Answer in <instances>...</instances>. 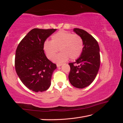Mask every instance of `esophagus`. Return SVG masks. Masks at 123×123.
<instances>
[{
  "instance_id": "34e87169",
  "label": "esophagus",
  "mask_w": 123,
  "mask_h": 123,
  "mask_svg": "<svg viewBox=\"0 0 123 123\" xmlns=\"http://www.w3.org/2000/svg\"><path fill=\"white\" fill-rule=\"evenodd\" d=\"M56 66H57V67H61L62 66V64L61 63H57L56 64Z\"/></svg>"
}]
</instances>
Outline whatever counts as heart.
I'll return each instance as SVG.
<instances>
[{
	"mask_svg": "<svg viewBox=\"0 0 123 123\" xmlns=\"http://www.w3.org/2000/svg\"><path fill=\"white\" fill-rule=\"evenodd\" d=\"M84 48L82 39L76 34L60 30L51 36V41H45L43 49L47 57L51 60L60 49L61 53L54 58V61L62 63L69 59L75 60L81 54Z\"/></svg>",
	"mask_w": 123,
	"mask_h": 123,
	"instance_id": "heart-1",
	"label": "heart"
}]
</instances>
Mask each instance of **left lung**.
<instances>
[{
	"mask_svg": "<svg viewBox=\"0 0 123 123\" xmlns=\"http://www.w3.org/2000/svg\"><path fill=\"white\" fill-rule=\"evenodd\" d=\"M74 32L82 39L84 48L80 56L75 62L69 63L68 78L70 84L78 88L90 85L98 73L100 62L98 43L94 37L82 29L74 28Z\"/></svg>",
	"mask_w": 123,
	"mask_h": 123,
	"instance_id": "obj_1",
	"label": "left lung"
}]
</instances>
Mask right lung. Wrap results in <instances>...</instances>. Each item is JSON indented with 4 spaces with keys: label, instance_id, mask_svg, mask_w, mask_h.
Returning <instances> with one entry per match:
<instances>
[{
    "label": "right lung",
    "instance_id": "1",
    "mask_svg": "<svg viewBox=\"0 0 123 123\" xmlns=\"http://www.w3.org/2000/svg\"><path fill=\"white\" fill-rule=\"evenodd\" d=\"M56 29H33L18 44L16 51L15 69L20 80L35 92L47 91L56 65L47 59L43 50L45 41Z\"/></svg>",
    "mask_w": 123,
    "mask_h": 123
}]
</instances>
